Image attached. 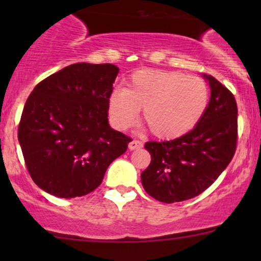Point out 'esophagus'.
I'll return each mask as SVG.
<instances>
[{
	"label": "esophagus",
	"mask_w": 261,
	"mask_h": 261,
	"mask_svg": "<svg viewBox=\"0 0 261 261\" xmlns=\"http://www.w3.org/2000/svg\"><path fill=\"white\" fill-rule=\"evenodd\" d=\"M140 147H143V143L139 140H133L128 143V149L130 150H136V149H140Z\"/></svg>",
	"instance_id": "esophagus-1"
}]
</instances>
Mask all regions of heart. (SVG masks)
Instances as JSON below:
<instances>
[{
	"label": "heart",
	"mask_w": 261,
	"mask_h": 261,
	"mask_svg": "<svg viewBox=\"0 0 261 261\" xmlns=\"http://www.w3.org/2000/svg\"><path fill=\"white\" fill-rule=\"evenodd\" d=\"M208 88L203 81L172 70L145 69L131 75L125 89L109 99V114L117 127L133 125L144 109V121L159 139L189 133L206 112Z\"/></svg>",
	"instance_id": "b5f03b06"
}]
</instances>
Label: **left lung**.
Returning <instances> with one entry per match:
<instances>
[{"instance_id":"1","label":"left lung","mask_w":261,"mask_h":261,"mask_svg":"<svg viewBox=\"0 0 261 261\" xmlns=\"http://www.w3.org/2000/svg\"><path fill=\"white\" fill-rule=\"evenodd\" d=\"M211 98L196 127L170 141H147L151 155L141 173L149 196L164 203L191 199L206 191L230 164L238 144V105L233 94L204 74Z\"/></svg>"}]
</instances>
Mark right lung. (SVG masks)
I'll use <instances>...</instances> for the list:
<instances>
[{
  "mask_svg": "<svg viewBox=\"0 0 261 261\" xmlns=\"http://www.w3.org/2000/svg\"><path fill=\"white\" fill-rule=\"evenodd\" d=\"M118 68L77 63L36 84L18 123L29 174L48 193H91L131 139L109 125V99Z\"/></svg>",
  "mask_w": 261,
  "mask_h": 261,
  "instance_id": "right-lung-1",
  "label": "right lung"
}]
</instances>
